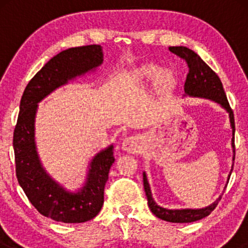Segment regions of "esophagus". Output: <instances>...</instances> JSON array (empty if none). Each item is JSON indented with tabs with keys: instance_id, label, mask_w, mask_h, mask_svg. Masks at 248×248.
I'll use <instances>...</instances> for the list:
<instances>
[{
	"instance_id": "1",
	"label": "esophagus",
	"mask_w": 248,
	"mask_h": 248,
	"mask_svg": "<svg viewBox=\"0 0 248 248\" xmlns=\"http://www.w3.org/2000/svg\"><path fill=\"white\" fill-rule=\"evenodd\" d=\"M122 149L127 154H137L141 149L140 138L138 137H127L122 142Z\"/></svg>"
}]
</instances>
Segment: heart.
Returning <instances> with one entry per match:
<instances>
[{
  "label": "heart",
  "mask_w": 248,
  "mask_h": 248,
  "mask_svg": "<svg viewBox=\"0 0 248 248\" xmlns=\"http://www.w3.org/2000/svg\"><path fill=\"white\" fill-rule=\"evenodd\" d=\"M131 78L134 81H150L157 78V82L162 88H169L174 83V77L170 71H160L155 64H144L132 71Z\"/></svg>",
  "instance_id": "b5f03b06"
}]
</instances>
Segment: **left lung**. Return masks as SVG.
Returning <instances> with one entry per match:
<instances>
[{"mask_svg": "<svg viewBox=\"0 0 248 248\" xmlns=\"http://www.w3.org/2000/svg\"><path fill=\"white\" fill-rule=\"evenodd\" d=\"M169 50L172 54L182 57L183 60L186 61L188 66V73L186 77V81L184 84V97H198V98H205V99H210L215 103L219 104L227 113L229 114V121L230 126L232 130V169H230L228 178H227V184H228L230 175H232V168H233V160H235V120H233V113L232 108L229 106L228 100H227V96L223 90L222 83L220 81L219 77L213 72L208 64L203 61L195 52L192 49L187 48L184 46H172L169 47ZM226 184V185H227ZM143 186L145 195L148 199V205L150 208L151 212L154 213L155 217L160 218L165 221L169 222H176V223H186V222H193L196 220L203 219L208 217L216 206L218 205V202L221 199V195L212 204H210L205 208L202 209H166L162 206L158 205L155 201L152 198V193L150 185H149L147 174L143 172ZM226 188V186H225Z\"/></svg>", "mask_w": 248, "mask_h": 248, "instance_id": "left-lung-1", "label": "left lung"}]
</instances>
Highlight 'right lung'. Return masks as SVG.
<instances>
[{
  "mask_svg": "<svg viewBox=\"0 0 248 248\" xmlns=\"http://www.w3.org/2000/svg\"><path fill=\"white\" fill-rule=\"evenodd\" d=\"M104 62L103 47L89 45L63 50L29 81L20 101L13 133L16 178L40 215L55 221L80 223L93 219L104 204V189L115 161L113 144L98 152L88 166L82 187L69 191L56 182L40 161L35 140V118L44 98L69 81L93 72Z\"/></svg>",
  "mask_w": 248,
  "mask_h": 248,
  "instance_id": "right-lung-1",
  "label": "right lung"
}]
</instances>
